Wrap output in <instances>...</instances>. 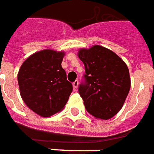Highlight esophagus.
I'll use <instances>...</instances> for the list:
<instances>
[{
  "mask_svg": "<svg viewBox=\"0 0 154 154\" xmlns=\"http://www.w3.org/2000/svg\"><path fill=\"white\" fill-rule=\"evenodd\" d=\"M78 85H79V81H78V80H75V82L73 83L74 88H75V89H77V88H78Z\"/></svg>",
  "mask_w": 154,
  "mask_h": 154,
  "instance_id": "34e87169",
  "label": "esophagus"
}]
</instances>
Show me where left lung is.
Returning a JSON list of instances; mask_svg holds the SVG:
<instances>
[{"label":"left lung","instance_id":"obj_1","mask_svg":"<svg viewBox=\"0 0 154 154\" xmlns=\"http://www.w3.org/2000/svg\"><path fill=\"white\" fill-rule=\"evenodd\" d=\"M78 56L85 68V83L79 87L86 110L95 119H109L119 112L131 80L125 62L109 49L95 45L81 48Z\"/></svg>","mask_w":154,"mask_h":154}]
</instances>
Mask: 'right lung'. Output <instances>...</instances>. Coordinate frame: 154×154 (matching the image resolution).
<instances>
[{
	"label": "right lung",
	"instance_id": "obj_1",
	"mask_svg": "<svg viewBox=\"0 0 154 154\" xmlns=\"http://www.w3.org/2000/svg\"><path fill=\"white\" fill-rule=\"evenodd\" d=\"M65 51L43 50L27 58L17 75L20 94L27 107L41 117L61 111L73 86L61 63Z\"/></svg>",
	"mask_w": 154,
	"mask_h": 154
}]
</instances>
